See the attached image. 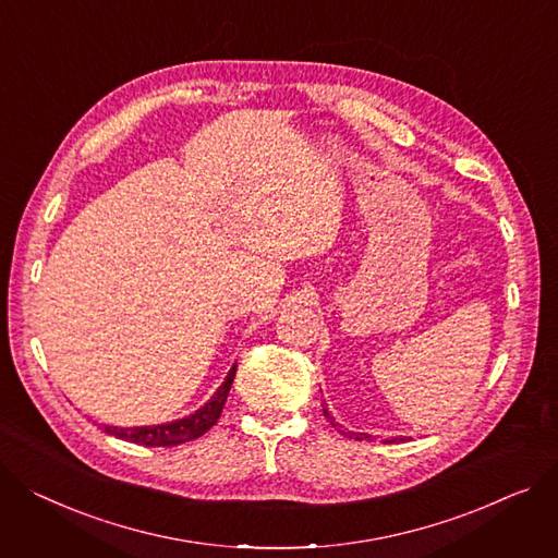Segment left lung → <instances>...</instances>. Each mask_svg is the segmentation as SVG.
<instances>
[{"instance_id": "1", "label": "left lung", "mask_w": 558, "mask_h": 558, "mask_svg": "<svg viewBox=\"0 0 558 558\" xmlns=\"http://www.w3.org/2000/svg\"><path fill=\"white\" fill-rule=\"evenodd\" d=\"M323 413H325V417L333 424V417L329 415V411H327V408H323ZM333 426H339V424H333ZM343 433V430H341ZM348 437H354V439H365V437H369V435H365V433H345ZM405 437H390V439H386V444H392V441H403Z\"/></svg>"}]
</instances>
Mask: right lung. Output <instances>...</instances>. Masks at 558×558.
I'll return each instance as SVG.
<instances>
[{
	"mask_svg": "<svg viewBox=\"0 0 558 558\" xmlns=\"http://www.w3.org/2000/svg\"><path fill=\"white\" fill-rule=\"evenodd\" d=\"M235 369H238V363L229 369L227 379L221 381V386L215 390V395L189 417H181V420H174L168 424H155V426H132V428L102 426V428L109 435H117L119 439H125V441L143 444V447H177V444L197 439L208 428H213L217 424V420L221 415V408H225L229 390L233 386Z\"/></svg>",
	"mask_w": 558,
	"mask_h": 558,
	"instance_id": "right-lung-1",
	"label": "right lung"
}]
</instances>
